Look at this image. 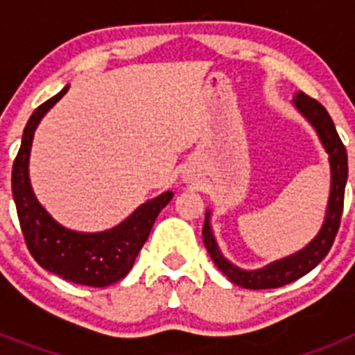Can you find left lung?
<instances>
[{"mask_svg":"<svg viewBox=\"0 0 355 355\" xmlns=\"http://www.w3.org/2000/svg\"><path fill=\"white\" fill-rule=\"evenodd\" d=\"M295 108L307 119V122L315 128L320 142L324 146L325 153L329 155L331 163V193H329L327 211H325L324 224L315 238H313L302 250L291 254L288 258L279 259L270 265L258 268V270H243L236 265L224 258L216 240L213 236L209 216L211 213L206 211L205 225H202V241L211 256L213 263L218 266V270L231 281L241 288L249 290H266V288H279L288 283H293L299 277L311 272L331 250L338 229H340L341 213H343L345 184L349 178V162H347V149L341 142L334 122L327 110L320 105L316 99L306 96L304 92H297L293 97Z\"/></svg>","mask_w":355,"mask_h":355,"instance_id":"8db88e82","label":"left lung"}]
</instances>
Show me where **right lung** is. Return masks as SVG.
<instances>
[{
    "mask_svg": "<svg viewBox=\"0 0 355 355\" xmlns=\"http://www.w3.org/2000/svg\"><path fill=\"white\" fill-rule=\"evenodd\" d=\"M67 90L69 85H65L60 92L31 114L12 167V196L28 250L42 268L71 283L105 288L128 275L137 254L147 241L156 216L171 202L174 193L163 192L147 200L126 220L101 233H80L58 224L37 200L30 183L28 163L33 133L40 119L60 101Z\"/></svg>",
    "mask_w": 355,
    "mask_h": 355,
    "instance_id": "add662e5",
    "label": "right lung"
}]
</instances>
